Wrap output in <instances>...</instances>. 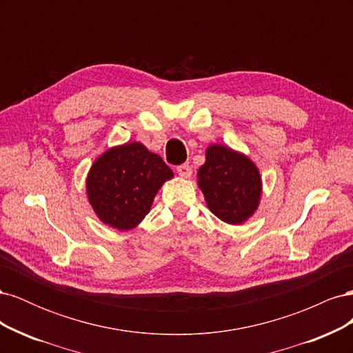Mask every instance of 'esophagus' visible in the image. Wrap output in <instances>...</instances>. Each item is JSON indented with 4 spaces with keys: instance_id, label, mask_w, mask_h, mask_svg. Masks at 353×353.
Returning a JSON list of instances; mask_svg holds the SVG:
<instances>
[{
    "instance_id": "1",
    "label": "esophagus",
    "mask_w": 353,
    "mask_h": 353,
    "mask_svg": "<svg viewBox=\"0 0 353 353\" xmlns=\"http://www.w3.org/2000/svg\"><path fill=\"white\" fill-rule=\"evenodd\" d=\"M176 172L181 178H190L191 176V168H190V165L183 163V165H179L176 168Z\"/></svg>"
}]
</instances>
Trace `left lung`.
Listing matches in <instances>:
<instances>
[{"instance_id":"1","label":"left lung","mask_w":353,"mask_h":353,"mask_svg":"<svg viewBox=\"0 0 353 353\" xmlns=\"http://www.w3.org/2000/svg\"><path fill=\"white\" fill-rule=\"evenodd\" d=\"M197 184L206 205L221 221L240 225L259 206L262 179L259 169L243 153L213 144L197 172Z\"/></svg>"}]
</instances>
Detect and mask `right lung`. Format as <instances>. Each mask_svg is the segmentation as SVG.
Returning a JSON list of instances; mask_svg holds the SVG:
<instances>
[{
	"label": "right lung",
	"instance_id": "right-lung-1",
	"mask_svg": "<svg viewBox=\"0 0 353 353\" xmlns=\"http://www.w3.org/2000/svg\"><path fill=\"white\" fill-rule=\"evenodd\" d=\"M172 176L163 159L141 143L112 147L90 169V205L100 221L112 228L132 230L150 212L159 188Z\"/></svg>",
	"mask_w": 353,
	"mask_h": 353
}]
</instances>
